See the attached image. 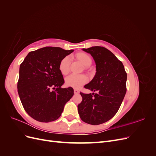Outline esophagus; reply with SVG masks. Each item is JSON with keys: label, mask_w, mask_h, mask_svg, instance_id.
<instances>
[{"label": "esophagus", "mask_w": 156, "mask_h": 156, "mask_svg": "<svg viewBox=\"0 0 156 156\" xmlns=\"http://www.w3.org/2000/svg\"><path fill=\"white\" fill-rule=\"evenodd\" d=\"M74 93L75 94H77L79 93V91L78 90H77V89H74Z\"/></svg>", "instance_id": "obj_1"}]
</instances>
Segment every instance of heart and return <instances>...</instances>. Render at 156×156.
<instances>
[{
    "label": "heart",
    "mask_w": 156,
    "mask_h": 156,
    "mask_svg": "<svg viewBox=\"0 0 156 156\" xmlns=\"http://www.w3.org/2000/svg\"><path fill=\"white\" fill-rule=\"evenodd\" d=\"M77 57L82 64L85 66H89L92 63L90 56L85 53H79ZM72 61V56H66L64 57L60 63V70L63 74L66 75L69 72L70 63ZM88 81V78L84 75H79L72 73L66 78V83L68 87L78 88L86 84Z\"/></svg>",
    "instance_id": "obj_1"
}]
</instances>
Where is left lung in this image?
<instances>
[{"instance_id":"1","label":"left lung","mask_w":156,"mask_h":156,"mask_svg":"<svg viewBox=\"0 0 156 156\" xmlns=\"http://www.w3.org/2000/svg\"><path fill=\"white\" fill-rule=\"evenodd\" d=\"M83 51L91 55L96 68L95 76L84 87L96 93H80L83 100L77 106L78 112L83 122L99 125L111 119L119 111L126 93L127 73L121 61L103 47Z\"/></svg>"}]
</instances>
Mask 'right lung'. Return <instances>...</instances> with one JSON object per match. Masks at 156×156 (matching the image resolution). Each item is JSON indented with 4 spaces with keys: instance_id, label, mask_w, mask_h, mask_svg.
<instances>
[{
    "instance_id": "obj_1",
    "label": "right lung",
    "mask_w": 156,
    "mask_h": 156,
    "mask_svg": "<svg viewBox=\"0 0 156 156\" xmlns=\"http://www.w3.org/2000/svg\"><path fill=\"white\" fill-rule=\"evenodd\" d=\"M73 51L45 47L30 52L20 65L17 91L32 119L41 122L57 120L73 96L72 87L61 88L64 80L60 70L61 60Z\"/></svg>"
}]
</instances>
